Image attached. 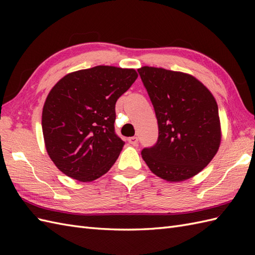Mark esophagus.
I'll list each match as a JSON object with an SVG mask.
<instances>
[{"instance_id":"esophagus-1","label":"esophagus","mask_w":255,"mask_h":255,"mask_svg":"<svg viewBox=\"0 0 255 255\" xmlns=\"http://www.w3.org/2000/svg\"><path fill=\"white\" fill-rule=\"evenodd\" d=\"M128 142L130 143V144H132V145H137L138 144V137H130V138H128Z\"/></svg>"}]
</instances>
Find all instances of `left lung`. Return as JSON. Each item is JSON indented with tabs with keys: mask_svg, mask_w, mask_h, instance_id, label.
<instances>
[{
	"mask_svg": "<svg viewBox=\"0 0 255 255\" xmlns=\"http://www.w3.org/2000/svg\"><path fill=\"white\" fill-rule=\"evenodd\" d=\"M152 103L159 136L141 151L155 175L181 182L196 175L217 153L220 119L213 94L186 73L162 68L138 69Z\"/></svg>",
	"mask_w": 255,
	"mask_h": 255,
	"instance_id": "8db88e82",
	"label": "left lung"
}]
</instances>
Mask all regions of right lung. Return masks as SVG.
Here are the masks:
<instances>
[{
    "label": "right lung",
    "instance_id": "1",
    "mask_svg": "<svg viewBox=\"0 0 255 255\" xmlns=\"http://www.w3.org/2000/svg\"><path fill=\"white\" fill-rule=\"evenodd\" d=\"M137 78L133 69L97 66L53 86L41 126L47 152L64 174L91 182L115 163L125 144L115 132V105Z\"/></svg>",
    "mask_w": 255,
    "mask_h": 255
}]
</instances>
